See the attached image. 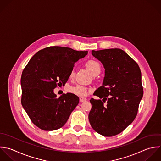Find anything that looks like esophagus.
Segmentation results:
<instances>
[{"label": "esophagus", "mask_w": 161, "mask_h": 161, "mask_svg": "<svg viewBox=\"0 0 161 161\" xmlns=\"http://www.w3.org/2000/svg\"><path fill=\"white\" fill-rule=\"evenodd\" d=\"M85 101H86V98H83V97H80V102H85Z\"/></svg>", "instance_id": "esophagus-1"}]
</instances>
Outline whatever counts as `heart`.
<instances>
[{
  "label": "heart",
  "mask_w": 161,
  "mask_h": 161,
  "mask_svg": "<svg viewBox=\"0 0 161 161\" xmlns=\"http://www.w3.org/2000/svg\"><path fill=\"white\" fill-rule=\"evenodd\" d=\"M85 66L93 75H95L96 73L100 72L101 69L100 63L94 59H90L88 61H86ZM74 76H75V71L73 69L69 73V77L72 78L74 77ZM89 90H90L88 88L82 85L71 86L68 87V91L69 93H71L79 97L86 96Z\"/></svg>",
  "instance_id": "obj_1"
}]
</instances>
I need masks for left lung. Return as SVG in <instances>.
<instances>
[{
  "label": "left lung",
  "instance_id": "1",
  "mask_svg": "<svg viewBox=\"0 0 161 161\" xmlns=\"http://www.w3.org/2000/svg\"><path fill=\"white\" fill-rule=\"evenodd\" d=\"M92 54L103 64L105 75L95 95L102 100L91 98L88 119L97 133L112 137L124 131L137 115L144 93L141 71L138 64L120 49L92 51Z\"/></svg>",
  "mask_w": 161,
  "mask_h": 161
}]
</instances>
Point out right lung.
Returning <instances> with one entry per match:
<instances>
[{
    "mask_svg": "<svg viewBox=\"0 0 161 161\" xmlns=\"http://www.w3.org/2000/svg\"><path fill=\"white\" fill-rule=\"evenodd\" d=\"M88 51L61 46H50L36 53L21 76V103L31 122L41 130L60 129L79 103L76 95L63 93L56 98L53 90L64 85L75 63Z\"/></svg>",
    "mask_w": 161,
    "mask_h": 161,
    "instance_id": "1",
    "label": "right lung"
}]
</instances>
